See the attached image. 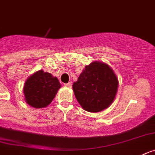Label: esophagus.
<instances>
[{"label": "esophagus", "mask_w": 155, "mask_h": 155, "mask_svg": "<svg viewBox=\"0 0 155 155\" xmlns=\"http://www.w3.org/2000/svg\"><path fill=\"white\" fill-rule=\"evenodd\" d=\"M71 82H68V83L64 84V86L65 87H71Z\"/></svg>", "instance_id": "obj_1"}]
</instances>
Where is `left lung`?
<instances>
[{
  "mask_svg": "<svg viewBox=\"0 0 155 155\" xmlns=\"http://www.w3.org/2000/svg\"><path fill=\"white\" fill-rule=\"evenodd\" d=\"M118 81L111 68L101 62L85 67L73 84L77 100L85 110L99 112L110 106L115 97Z\"/></svg>",
  "mask_w": 155,
  "mask_h": 155,
  "instance_id": "left-lung-1",
  "label": "left lung"
}]
</instances>
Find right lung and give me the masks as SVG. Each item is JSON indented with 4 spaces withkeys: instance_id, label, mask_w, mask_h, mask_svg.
<instances>
[{
    "instance_id": "right-lung-1",
    "label": "right lung",
    "mask_w": 155,
    "mask_h": 155,
    "mask_svg": "<svg viewBox=\"0 0 155 155\" xmlns=\"http://www.w3.org/2000/svg\"><path fill=\"white\" fill-rule=\"evenodd\" d=\"M60 87L61 84L57 78L41 70L31 75L25 82V101L35 108L45 107L53 101Z\"/></svg>"
}]
</instances>
